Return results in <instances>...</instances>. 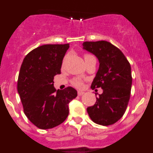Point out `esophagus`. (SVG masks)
Segmentation results:
<instances>
[{
  "label": "esophagus",
  "mask_w": 153,
  "mask_h": 153,
  "mask_svg": "<svg viewBox=\"0 0 153 153\" xmlns=\"http://www.w3.org/2000/svg\"><path fill=\"white\" fill-rule=\"evenodd\" d=\"M84 94V92L83 91H78V96H82Z\"/></svg>",
  "instance_id": "1"
}]
</instances>
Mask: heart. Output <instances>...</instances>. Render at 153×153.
I'll return each instance as SVG.
<instances>
[{
	"mask_svg": "<svg viewBox=\"0 0 153 153\" xmlns=\"http://www.w3.org/2000/svg\"><path fill=\"white\" fill-rule=\"evenodd\" d=\"M83 56H84L85 61H86V60H89V59H90V58L93 57V55L90 54V53H84ZM71 83H72V84L74 85V86H76V87H78V88H80V87H82L83 85V80H82L80 78H74V79L71 80Z\"/></svg>",
	"mask_w": 153,
	"mask_h": 153,
	"instance_id": "obj_1",
	"label": "heart"
}]
</instances>
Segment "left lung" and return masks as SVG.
Here are the masks:
<instances>
[{
  "label": "left lung",
  "mask_w": 153,
  "mask_h": 153,
  "mask_svg": "<svg viewBox=\"0 0 153 153\" xmlns=\"http://www.w3.org/2000/svg\"><path fill=\"white\" fill-rule=\"evenodd\" d=\"M83 49L98 58L100 67L91 84L92 90L102 88L95 104L87 108L93 122L102 126L117 123L125 113L131 94L130 63L118 47L106 40L86 41Z\"/></svg>",
  "instance_id": "left-lung-1"
}]
</instances>
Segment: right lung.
<instances>
[{
	"instance_id": "1",
	"label": "right lung",
	"mask_w": 153,
	"mask_h": 153,
	"mask_svg": "<svg viewBox=\"0 0 153 153\" xmlns=\"http://www.w3.org/2000/svg\"><path fill=\"white\" fill-rule=\"evenodd\" d=\"M69 47V44L40 46L27 53L21 64L17 91L26 117L39 129H51L64 122L69 102L77 97L71 86L63 90L53 86Z\"/></svg>"
}]
</instances>
